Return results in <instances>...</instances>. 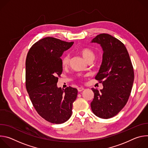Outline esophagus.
<instances>
[{"label": "esophagus", "instance_id": "obj_1", "mask_svg": "<svg viewBox=\"0 0 148 148\" xmlns=\"http://www.w3.org/2000/svg\"><path fill=\"white\" fill-rule=\"evenodd\" d=\"M84 90V87H78V92H81L82 91H83Z\"/></svg>", "mask_w": 148, "mask_h": 148}]
</instances>
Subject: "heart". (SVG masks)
Returning <instances> with one entry per match:
<instances>
[{
  "label": "heart",
  "mask_w": 148,
  "mask_h": 148,
  "mask_svg": "<svg viewBox=\"0 0 148 148\" xmlns=\"http://www.w3.org/2000/svg\"><path fill=\"white\" fill-rule=\"evenodd\" d=\"M81 53L83 57L85 58L87 61L92 59L95 58V53L94 52L89 48H84L81 50ZM70 60V56L69 54H66L62 57L61 62L63 66H67Z\"/></svg>",
  "instance_id": "obj_1"
}]
</instances>
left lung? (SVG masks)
Masks as SVG:
<instances>
[{
	"mask_svg": "<svg viewBox=\"0 0 148 148\" xmlns=\"http://www.w3.org/2000/svg\"><path fill=\"white\" fill-rule=\"evenodd\" d=\"M91 43L100 45L102 60L97 80L102 81L103 88H92L94 97L91 102L93 113L108 119L115 116L127 102L133 86L134 73L128 52L118 39L108 34H100Z\"/></svg>",
	"mask_w": 148,
	"mask_h": 148,
	"instance_id": "left-lung-1",
	"label": "left lung"
}]
</instances>
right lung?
Here are the masks:
<instances>
[{"label":"right lung","instance_id":"1","mask_svg":"<svg viewBox=\"0 0 148 148\" xmlns=\"http://www.w3.org/2000/svg\"><path fill=\"white\" fill-rule=\"evenodd\" d=\"M74 42L47 37L30 48L26 60V87L38 114L56 124L66 122L72 114L73 103L78 90L69 87H58V76L62 71L61 57Z\"/></svg>","mask_w":148,"mask_h":148}]
</instances>
